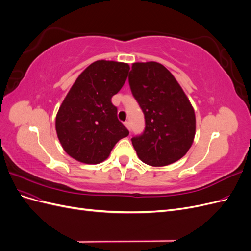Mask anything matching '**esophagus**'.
<instances>
[{"mask_svg": "<svg viewBox=\"0 0 251 251\" xmlns=\"http://www.w3.org/2000/svg\"><path fill=\"white\" fill-rule=\"evenodd\" d=\"M125 126L127 127V130H131V124H130V121H128V120L125 121Z\"/></svg>", "mask_w": 251, "mask_h": 251, "instance_id": "obj_1", "label": "esophagus"}]
</instances>
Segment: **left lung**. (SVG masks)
<instances>
[{"mask_svg": "<svg viewBox=\"0 0 251 251\" xmlns=\"http://www.w3.org/2000/svg\"><path fill=\"white\" fill-rule=\"evenodd\" d=\"M128 83L146 119L141 135L132 138L140 160L151 166L178 161L192 147L196 116L174 75L156 62L134 63Z\"/></svg>", "mask_w": 251, "mask_h": 251, "instance_id": "obj_1", "label": "left lung"}]
</instances>
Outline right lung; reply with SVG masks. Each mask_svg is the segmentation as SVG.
<instances>
[{
	"label": "right lung",
	"mask_w": 251,
	"mask_h": 251,
	"mask_svg": "<svg viewBox=\"0 0 251 251\" xmlns=\"http://www.w3.org/2000/svg\"><path fill=\"white\" fill-rule=\"evenodd\" d=\"M128 70L126 63L97 60L80 73L65 97L55 128L63 149L75 160L100 163L128 135L111 101L125 85Z\"/></svg>",
	"instance_id": "1"
}]
</instances>
